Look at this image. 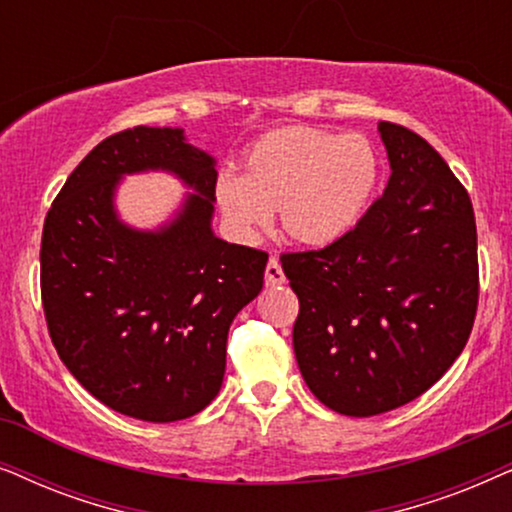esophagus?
Segmentation results:
<instances>
[{
  "label": "esophagus",
  "mask_w": 512,
  "mask_h": 512,
  "mask_svg": "<svg viewBox=\"0 0 512 512\" xmlns=\"http://www.w3.org/2000/svg\"><path fill=\"white\" fill-rule=\"evenodd\" d=\"M286 282L282 265H279L277 258H270L268 265H265V286H282Z\"/></svg>",
  "instance_id": "1"
}]
</instances>
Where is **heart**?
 I'll list each match as a JSON object with an SVG mask.
<instances>
[{
    "instance_id": "1",
    "label": "heart",
    "mask_w": 512,
    "mask_h": 512,
    "mask_svg": "<svg viewBox=\"0 0 512 512\" xmlns=\"http://www.w3.org/2000/svg\"><path fill=\"white\" fill-rule=\"evenodd\" d=\"M380 179L370 139L312 128H289L261 139L244 172L216 179V200L237 235L256 237L279 207L293 240L326 244L354 226Z\"/></svg>"
}]
</instances>
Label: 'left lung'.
Segmentation results:
<instances>
[{
  "label": "left lung",
  "mask_w": 512,
  "mask_h": 512,
  "mask_svg": "<svg viewBox=\"0 0 512 512\" xmlns=\"http://www.w3.org/2000/svg\"><path fill=\"white\" fill-rule=\"evenodd\" d=\"M391 177L352 230L279 256L298 296L293 352L326 408L370 417L422 396L466 347L478 312L475 214L433 146L380 123Z\"/></svg>",
  "instance_id": "left-lung-1"
}]
</instances>
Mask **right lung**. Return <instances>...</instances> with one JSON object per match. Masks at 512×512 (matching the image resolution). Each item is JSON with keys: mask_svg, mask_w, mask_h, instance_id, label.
Returning a JSON list of instances; mask_svg holds the SVG:
<instances>
[{"mask_svg": "<svg viewBox=\"0 0 512 512\" xmlns=\"http://www.w3.org/2000/svg\"><path fill=\"white\" fill-rule=\"evenodd\" d=\"M179 173L196 193L160 234L115 219L121 173ZM216 170L181 130L128 128L95 146L55 195L41 235V305L53 347L97 401L142 422L207 408L235 314L263 289L268 254L209 228Z\"/></svg>", "mask_w": 512, "mask_h": 512, "instance_id": "1", "label": "right lung"}]
</instances>
